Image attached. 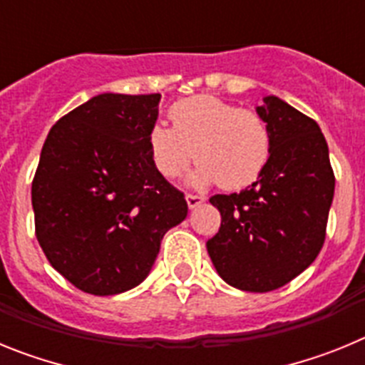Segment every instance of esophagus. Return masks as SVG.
<instances>
[{
	"mask_svg": "<svg viewBox=\"0 0 365 365\" xmlns=\"http://www.w3.org/2000/svg\"><path fill=\"white\" fill-rule=\"evenodd\" d=\"M186 202H188L190 210H193V208H197V206H201L202 202H205V197H202V195H193V193H188V195H186Z\"/></svg>",
	"mask_w": 365,
	"mask_h": 365,
	"instance_id": "1",
	"label": "esophagus"
}]
</instances>
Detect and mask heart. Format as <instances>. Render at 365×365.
Instances as JSON below:
<instances>
[{
	"label": "heart",
	"mask_w": 365,
	"mask_h": 365,
	"mask_svg": "<svg viewBox=\"0 0 365 365\" xmlns=\"http://www.w3.org/2000/svg\"><path fill=\"white\" fill-rule=\"evenodd\" d=\"M172 128L155 124L150 130V153L166 179L199 166L190 175L193 188L219 182L221 188H245L256 180L270 153L265 120L217 96L201 95L180 100L170 109Z\"/></svg>",
	"instance_id": "1"
}]
</instances>
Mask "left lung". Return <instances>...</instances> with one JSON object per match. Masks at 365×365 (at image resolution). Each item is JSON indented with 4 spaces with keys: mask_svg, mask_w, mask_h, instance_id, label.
<instances>
[{
    "mask_svg": "<svg viewBox=\"0 0 365 365\" xmlns=\"http://www.w3.org/2000/svg\"><path fill=\"white\" fill-rule=\"evenodd\" d=\"M256 113L269 128V160L248 188L210 199L221 228L206 248L228 285L269 292L299 276L320 254L334 173L312 118L274 95Z\"/></svg>",
    "mask_w": 365,
    "mask_h": 365,
    "instance_id": "8db88e82",
    "label": "left lung"
}]
</instances>
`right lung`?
<instances>
[{
  "label": "right lung",
  "mask_w": 365,
  "mask_h": 365,
  "mask_svg": "<svg viewBox=\"0 0 365 365\" xmlns=\"http://www.w3.org/2000/svg\"><path fill=\"white\" fill-rule=\"evenodd\" d=\"M160 95L102 93L51 128L32 180L36 237L54 270L95 296L148 278L185 195L155 168Z\"/></svg>",
  "instance_id": "obj_1"
}]
</instances>
